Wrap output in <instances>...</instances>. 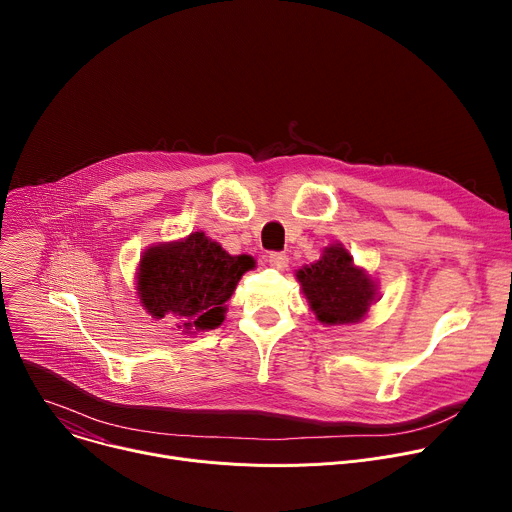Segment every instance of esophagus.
<instances>
[{
    "mask_svg": "<svg viewBox=\"0 0 512 512\" xmlns=\"http://www.w3.org/2000/svg\"><path fill=\"white\" fill-rule=\"evenodd\" d=\"M267 263H269L271 267H275V269H285L287 263H289V257H287L285 253H281V251H271V253L267 255Z\"/></svg>",
    "mask_w": 512,
    "mask_h": 512,
    "instance_id": "34e87169",
    "label": "esophagus"
}]
</instances>
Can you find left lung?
Returning <instances> with one entry per match:
<instances>
[{"label": "left lung", "mask_w": 512, "mask_h": 512, "mask_svg": "<svg viewBox=\"0 0 512 512\" xmlns=\"http://www.w3.org/2000/svg\"><path fill=\"white\" fill-rule=\"evenodd\" d=\"M310 308L324 324H352L369 312L375 285L340 245L328 247L320 261L298 271Z\"/></svg>", "instance_id": "left-lung-1"}]
</instances>
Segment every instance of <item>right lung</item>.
<instances>
[{
    "mask_svg": "<svg viewBox=\"0 0 512 512\" xmlns=\"http://www.w3.org/2000/svg\"><path fill=\"white\" fill-rule=\"evenodd\" d=\"M253 265L249 255L233 257L204 233H192L145 251L137 289L152 316L174 314L186 330H212L225 320V302Z\"/></svg>",
    "mask_w": 512,
    "mask_h": 512,
    "instance_id": "right-lung-1",
    "label": "right lung"
}]
</instances>
